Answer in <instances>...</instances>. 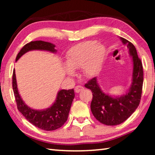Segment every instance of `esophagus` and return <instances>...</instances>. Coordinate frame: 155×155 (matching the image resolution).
Here are the masks:
<instances>
[{
  "instance_id": "1",
  "label": "esophagus",
  "mask_w": 155,
  "mask_h": 155,
  "mask_svg": "<svg viewBox=\"0 0 155 155\" xmlns=\"http://www.w3.org/2000/svg\"><path fill=\"white\" fill-rule=\"evenodd\" d=\"M83 90H84L83 87H82V86H81V85H77L75 87V92L76 93H79L80 91H81Z\"/></svg>"
}]
</instances>
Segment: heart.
<instances>
[{
	"instance_id": "obj_1",
	"label": "heart",
	"mask_w": 155,
	"mask_h": 155,
	"mask_svg": "<svg viewBox=\"0 0 155 155\" xmlns=\"http://www.w3.org/2000/svg\"><path fill=\"white\" fill-rule=\"evenodd\" d=\"M106 50L95 41H84L68 50L65 54V71L70 77L74 76V70L81 68L85 77H92L100 70L105 59Z\"/></svg>"
}]
</instances>
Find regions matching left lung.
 <instances>
[{
  "label": "left lung",
  "mask_w": 155,
  "mask_h": 155,
  "mask_svg": "<svg viewBox=\"0 0 155 155\" xmlns=\"http://www.w3.org/2000/svg\"><path fill=\"white\" fill-rule=\"evenodd\" d=\"M120 40L127 46L133 60L132 83L128 92L120 97L109 96L100 88L96 77L85 85V87L92 92L93 98L90 107L94 116L102 124L108 126L118 125L127 120L138 107L142 93V63L138 57L134 45L123 38H120Z\"/></svg>",
  "instance_id": "left-lung-1"
}]
</instances>
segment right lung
Masks as SVG:
<instances>
[{
	"mask_svg": "<svg viewBox=\"0 0 155 155\" xmlns=\"http://www.w3.org/2000/svg\"><path fill=\"white\" fill-rule=\"evenodd\" d=\"M55 46L50 42L44 41H31L22 47L18 52L15 59L18 61L23 54L33 50H41L51 52H56ZM13 90L19 111L31 124L44 130H53L60 128L66 122L74 98V91L72 90H61L57 94V98L53 104L49 108L44 110H35L26 104L19 94L17 87L15 70L12 77Z\"/></svg>",
	"mask_w": 155,
	"mask_h": 155,
	"instance_id": "add662e5",
	"label": "right lung"
}]
</instances>
